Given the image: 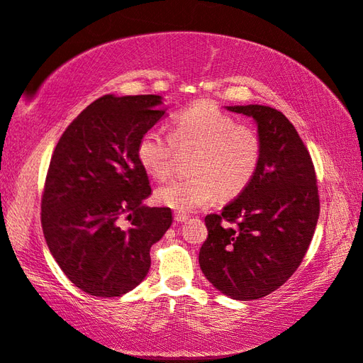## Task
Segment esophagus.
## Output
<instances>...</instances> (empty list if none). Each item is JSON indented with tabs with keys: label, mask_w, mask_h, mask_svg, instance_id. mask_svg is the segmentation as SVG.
I'll return each mask as SVG.
<instances>
[{
	"label": "esophagus",
	"mask_w": 363,
	"mask_h": 363,
	"mask_svg": "<svg viewBox=\"0 0 363 363\" xmlns=\"http://www.w3.org/2000/svg\"><path fill=\"white\" fill-rule=\"evenodd\" d=\"M174 217H175L177 221H180V223H183V221H186L189 218V215L186 212H175Z\"/></svg>",
	"instance_id": "obj_1"
}]
</instances>
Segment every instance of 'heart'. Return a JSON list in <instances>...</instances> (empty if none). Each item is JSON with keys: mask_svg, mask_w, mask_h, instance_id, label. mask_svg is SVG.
I'll return each mask as SVG.
<instances>
[{"mask_svg": "<svg viewBox=\"0 0 363 363\" xmlns=\"http://www.w3.org/2000/svg\"><path fill=\"white\" fill-rule=\"evenodd\" d=\"M177 151L189 156L188 177L165 183L156 191L161 206L178 212L206 207L217 199L236 198L255 178L263 157L257 129L238 124L231 114L208 100L196 101L172 121V135L159 127L138 140L137 157L159 182L174 172Z\"/></svg>", "mask_w": 363, "mask_h": 363, "instance_id": "1", "label": "heart"}]
</instances>
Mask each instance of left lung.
<instances>
[{
	"instance_id": "8db88e82",
	"label": "left lung",
	"mask_w": 363,
	"mask_h": 363,
	"mask_svg": "<svg viewBox=\"0 0 363 363\" xmlns=\"http://www.w3.org/2000/svg\"><path fill=\"white\" fill-rule=\"evenodd\" d=\"M228 110L257 121L263 157L245 191L221 213L206 217L199 264L221 294L249 301L272 294L301 264L320 201L313 159L281 111L263 105Z\"/></svg>"
}]
</instances>
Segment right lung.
Here are the masks:
<instances>
[{
  "instance_id": "obj_1",
  "label": "right lung",
  "mask_w": 363,
  "mask_h": 363,
  "mask_svg": "<svg viewBox=\"0 0 363 363\" xmlns=\"http://www.w3.org/2000/svg\"><path fill=\"white\" fill-rule=\"evenodd\" d=\"M159 95H105L73 119L50 157L41 226L50 253L76 287L121 296L148 274L150 249L172 225L169 207H145L148 174L140 137L165 116Z\"/></svg>"
}]
</instances>
